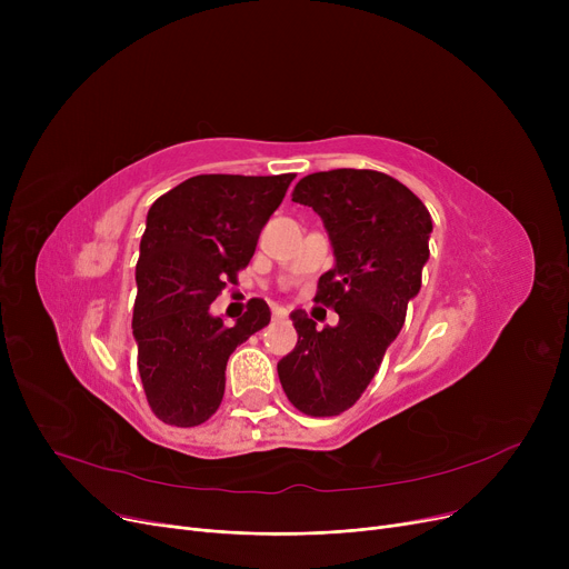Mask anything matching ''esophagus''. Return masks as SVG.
Wrapping results in <instances>:
<instances>
[{
	"instance_id": "esophagus-1",
	"label": "esophagus",
	"mask_w": 569,
	"mask_h": 569,
	"mask_svg": "<svg viewBox=\"0 0 569 569\" xmlns=\"http://www.w3.org/2000/svg\"><path fill=\"white\" fill-rule=\"evenodd\" d=\"M272 316H274V320H281V318L288 316V311H286L283 307H274V309H272Z\"/></svg>"
}]
</instances>
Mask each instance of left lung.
<instances>
[{
    "mask_svg": "<svg viewBox=\"0 0 569 569\" xmlns=\"http://www.w3.org/2000/svg\"><path fill=\"white\" fill-rule=\"evenodd\" d=\"M292 200L311 207L330 234L335 267L320 277L316 302L332 307L339 322L318 330L295 309L297 346L277 371L297 410L332 417L362 397L401 332L422 286L433 223L420 198L378 170L307 174Z\"/></svg>",
    "mask_w": 569,
    "mask_h": 569,
    "instance_id": "8db88e82",
    "label": "left lung"
}]
</instances>
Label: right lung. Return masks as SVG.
Instances as JSON below:
<instances>
[{
	"instance_id": "right-lung-1",
	"label": "right lung",
	"mask_w": 569,
	"mask_h": 569,
	"mask_svg": "<svg viewBox=\"0 0 569 569\" xmlns=\"http://www.w3.org/2000/svg\"><path fill=\"white\" fill-rule=\"evenodd\" d=\"M292 179L198 174L149 207L131 327L144 395L161 422H207L223 399L228 357L269 322L258 297L234 325L209 305L249 264Z\"/></svg>"
}]
</instances>
